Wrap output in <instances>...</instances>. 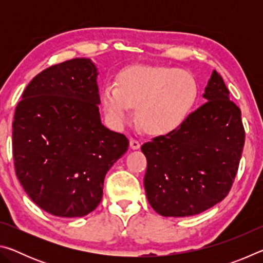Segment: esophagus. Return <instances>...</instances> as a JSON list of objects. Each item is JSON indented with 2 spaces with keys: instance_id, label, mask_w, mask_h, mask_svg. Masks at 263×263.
I'll list each match as a JSON object with an SVG mask.
<instances>
[{
  "instance_id": "1",
  "label": "esophagus",
  "mask_w": 263,
  "mask_h": 263,
  "mask_svg": "<svg viewBox=\"0 0 263 263\" xmlns=\"http://www.w3.org/2000/svg\"><path fill=\"white\" fill-rule=\"evenodd\" d=\"M130 147L132 149H139L140 148V142L136 139H130Z\"/></svg>"
}]
</instances>
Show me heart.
Masks as SVG:
<instances>
[{"instance_id": "b5f03b06", "label": "heart", "mask_w": 263, "mask_h": 263, "mask_svg": "<svg viewBox=\"0 0 263 263\" xmlns=\"http://www.w3.org/2000/svg\"><path fill=\"white\" fill-rule=\"evenodd\" d=\"M101 103L111 124L121 127L132 119L149 135L164 136L184 124L198 99V84L190 73L168 66L136 65L122 69L115 86L101 90Z\"/></svg>"}]
</instances>
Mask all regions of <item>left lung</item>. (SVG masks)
I'll return each mask as SVG.
<instances>
[{"instance_id": "1", "label": "left lung", "mask_w": 263, "mask_h": 263, "mask_svg": "<svg viewBox=\"0 0 263 263\" xmlns=\"http://www.w3.org/2000/svg\"><path fill=\"white\" fill-rule=\"evenodd\" d=\"M206 103L174 132L141 146L147 159L144 185L153 210L163 217L201 213L226 197L237 175L245 131L240 109L213 70Z\"/></svg>"}]
</instances>
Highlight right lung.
Masks as SVG:
<instances>
[{
    "label": "right lung",
    "instance_id": "add662e5",
    "mask_svg": "<svg viewBox=\"0 0 263 263\" xmlns=\"http://www.w3.org/2000/svg\"><path fill=\"white\" fill-rule=\"evenodd\" d=\"M99 70L87 58L48 67L22 95L12 123L16 175L33 203L57 217H83L103 196L104 177L128 148L101 122Z\"/></svg>",
    "mask_w": 263,
    "mask_h": 263
}]
</instances>
